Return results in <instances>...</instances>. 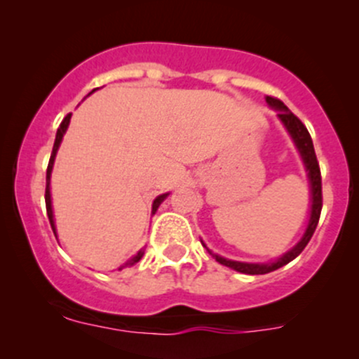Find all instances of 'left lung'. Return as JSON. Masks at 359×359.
I'll list each match as a JSON object with an SVG mask.
<instances>
[{
	"label": "left lung",
	"instance_id": "1",
	"mask_svg": "<svg viewBox=\"0 0 359 359\" xmlns=\"http://www.w3.org/2000/svg\"><path fill=\"white\" fill-rule=\"evenodd\" d=\"M267 104L274 109H278V118L283 121V125L287 126V130L290 132L293 142H295L297 149H299L300 156L304 159V165H306V170L309 173V182H311V219H309V226H307L306 233H304L302 240L293 247L290 252L285 253L283 257L276 260V262L271 264H247V262H236V260H227L224 257L213 255L215 260L222 266L231 267V269L238 271V273H245V274H266L271 273V271H276L280 267L287 266L288 262H292L304 248L307 247V243L313 238L314 231H316L318 222H320V215H321V206H323V193H321V172H320V163L316 159V153H314V146H313V139H311L309 132H307L306 125L297 118L293 112L281 102L280 99L276 97H266Z\"/></svg>",
	"mask_w": 359,
	"mask_h": 359
}]
</instances>
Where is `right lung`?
<instances>
[{
    "label": "right lung",
    "instance_id": "obj_1",
    "mask_svg": "<svg viewBox=\"0 0 359 359\" xmlns=\"http://www.w3.org/2000/svg\"><path fill=\"white\" fill-rule=\"evenodd\" d=\"M69 119H71V112H69V114L66 116V118L62 119V123H60V126H59V130H57V137H55V144H53V149H52V156H50V161H48V168H46V189H45V203H46V215H48V219H50V226H52V229H53V233H55V224H53V212H52V200H50V173H52V166H53V159H55V154H57V149H59V146H60V140H62V137H64V133H66V130H67V126H69ZM166 198V194H161V196H158L156 200H154V203H153V213L156 212L158 210V206L161 205V201L165 200ZM144 255V252H139L137 253L135 257H132V259L128 260V262L125 264V266H133V264L135 262H139L140 260V257ZM125 266H121L119 267V271L123 269V267Z\"/></svg>",
    "mask_w": 359,
    "mask_h": 359
}]
</instances>
